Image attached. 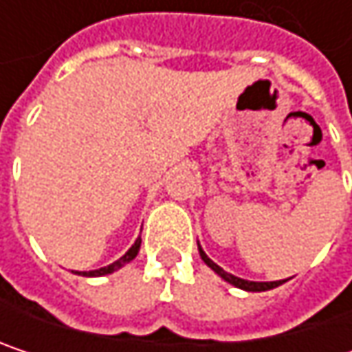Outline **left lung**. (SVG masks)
<instances>
[{
  "label": "left lung",
  "instance_id": "8db88e82",
  "mask_svg": "<svg viewBox=\"0 0 352 352\" xmlns=\"http://www.w3.org/2000/svg\"><path fill=\"white\" fill-rule=\"evenodd\" d=\"M197 250H199V256H201V261L216 273V275H220L224 281H228L230 285H234V287H239V289H245V292H267V289H273V287H279L281 283H285L287 279H279V281H248V279H241V277H236V275H232V273H228V271H224L220 265H216L206 252H204V248L201 245L197 243Z\"/></svg>",
  "mask_w": 352,
  "mask_h": 352
}]
</instances>
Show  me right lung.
Returning <instances> with one entry per match:
<instances>
[{
	"instance_id": "right-lung-1",
	"label": "right lung",
	"mask_w": 352,
	"mask_h": 352,
	"mask_svg": "<svg viewBox=\"0 0 352 352\" xmlns=\"http://www.w3.org/2000/svg\"><path fill=\"white\" fill-rule=\"evenodd\" d=\"M140 236L134 241V245L130 246L118 261H113L111 265H107V267H100V269H94V271H75L77 275H81V277H104V275H109V273H113V271H118V269H122L126 263H130L132 258H136V254H138V250H140Z\"/></svg>"
}]
</instances>
